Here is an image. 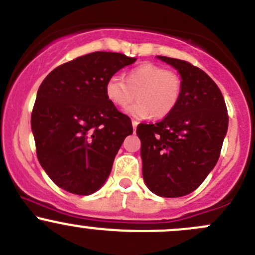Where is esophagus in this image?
Segmentation results:
<instances>
[{"label": "esophagus", "instance_id": "34e87169", "mask_svg": "<svg viewBox=\"0 0 255 255\" xmlns=\"http://www.w3.org/2000/svg\"><path fill=\"white\" fill-rule=\"evenodd\" d=\"M132 126H133V130H137V126H138V121H135V120H133L132 121Z\"/></svg>", "mask_w": 255, "mask_h": 255}]
</instances>
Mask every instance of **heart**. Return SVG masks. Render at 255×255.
I'll return each mask as SVG.
<instances>
[{
    "mask_svg": "<svg viewBox=\"0 0 255 255\" xmlns=\"http://www.w3.org/2000/svg\"><path fill=\"white\" fill-rule=\"evenodd\" d=\"M181 78L175 71L166 70L156 64H143L127 75L113 74L106 81L105 91L112 104L126 107L135 99L134 105L126 109V113L138 120L164 118L173 112L181 95Z\"/></svg>",
    "mask_w": 255,
    "mask_h": 255,
    "instance_id": "b5f03b06",
    "label": "heart"
}]
</instances>
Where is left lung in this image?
Segmentation results:
<instances>
[{"label":"left lung","mask_w":255,"mask_h":255,"mask_svg":"<svg viewBox=\"0 0 255 255\" xmlns=\"http://www.w3.org/2000/svg\"><path fill=\"white\" fill-rule=\"evenodd\" d=\"M181 78V95L170 115L137 127L143 179L161 197L189 195L204 182L220 158L228 129L225 99L205 71L180 59L156 56Z\"/></svg>","instance_id":"obj_1"}]
</instances>
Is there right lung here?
<instances>
[{
	"mask_svg": "<svg viewBox=\"0 0 255 255\" xmlns=\"http://www.w3.org/2000/svg\"><path fill=\"white\" fill-rule=\"evenodd\" d=\"M137 60L95 51L54 69L43 80L32 112L37 156L48 176L65 191L91 195L112 170L130 118L107 99L110 76Z\"/></svg>",
	"mask_w": 255,
	"mask_h": 255,
	"instance_id": "right-lung-1",
	"label": "right lung"
}]
</instances>
